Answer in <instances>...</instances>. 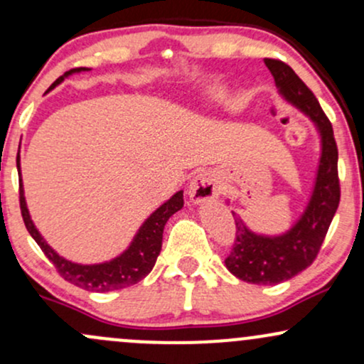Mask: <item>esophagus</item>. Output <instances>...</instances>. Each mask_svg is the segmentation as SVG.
I'll return each instance as SVG.
<instances>
[{"label":"esophagus","instance_id":"1","mask_svg":"<svg viewBox=\"0 0 364 364\" xmlns=\"http://www.w3.org/2000/svg\"><path fill=\"white\" fill-rule=\"evenodd\" d=\"M220 190L223 186H220L219 178L214 171H202V173L195 174L188 185V196L195 205H200L203 202L215 200L220 195Z\"/></svg>","mask_w":364,"mask_h":364}]
</instances>
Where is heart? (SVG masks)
<instances>
[{"mask_svg":"<svg viewBox=\"0 0 364 364\" xmlns=\"http://www.w3.org/2000/svg\"><path fill=\"white\" fill-rule=\"evenodd\" d=\"M224 95V89L223 87H208V89L205 90V99H208V101H219V99H223Z\"/></svg>","mask_w":364,"mask_h":364,"instance_id":"obj_1","label":"heart"}]
</instances>
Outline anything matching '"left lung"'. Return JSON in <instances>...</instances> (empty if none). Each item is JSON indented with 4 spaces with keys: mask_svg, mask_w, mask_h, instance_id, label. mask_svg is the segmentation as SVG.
Returning a JSON list of instances; mask_svg holds the SVG:
<instances>
[{
    "mask_svg": "<svg viewBox=\"0 0 364 364\" xmlns=\"http://www.w3.org/2000/svg\"><path fill=\"white\" fill-rule=\"evenodd\" d=\"M282 101L311 121L320 141V156L310 196L303 212L286 231L265 235L250 229L232 210L237 240L225 260V269L240 281L275 286L303 272L318 253L328 225L339 207L341 190L337 178V145L333 129L313 92L282 61L265 60ZM229 205V200H225Z\"/></svg>",
    "mask_w": 364,
    "mask_h": 364,
    "instance_id": "obj_1",
    "label": "left lung"
}]
</instances>
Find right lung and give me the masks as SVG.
Segmentation results:
<instances>
[{
  "label": "right lung",
  "instance_id": "right-lung-1",
  "mask_svg": "<svg viewBox=\"0 0 364 364\" xmlns=\"http://www.w3.org/2000/svg\"><path fill=\"white\" fill-rule=\"evenodd\" d=\"M90 68H75L66 72L63 77L58 78L56 82L49 87L53 90L54 87L60 85L65 78L72 77L75 73L89 72ZM16 169H18L20 179V208H22V217L27 231L34 237V241L41 246L46 257L53 262L58 272L65 281L75 284V286L82 287V289L92 292H109L116 289H124V287L133 286V284L140 282L141 279L147 277L150 270L156 265V260L161 253L162 248V232H164V225L169 220L171 215L176 214L178 210L183 208V190H179L166 200L162 205H159L156 210L150 214L144 224L140 225L139 231L135 232L133 240L129 245L114 258L99 263H77L68 260V258L61 257L56 250L53 248L44 236L41 235L39 229L36 228L34 220H32L31 212H28L27 200H25V190L22 183V171H20V154L16 156Z\"/></svg>",
  "mask_w": 364,
  "mask_h": 364
}]
</instances>
